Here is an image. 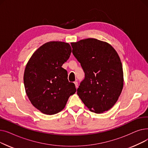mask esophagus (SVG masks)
Wrapping results in <instances>:
<instances>
[{
    "instance_id": "obj_1",
    "label": "esophagus",
    "mask_w": 148,
    "mask_h": 148,
    "mask_svg": "<svg viewBox=\"0 0 148 148\" xmlns=\"http://www.w3.org/2000/svg\"><path fill=\"white\" fill-rule=\"evenodd\" d=\"M74 84H75V86L76 88H78V82H77V81H75V82H74Z\"/></svg>"
}]
</instances>
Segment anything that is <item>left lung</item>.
Instances as JSON below:
<instances>
[{
    "instance_id": "obj_1",
    "label": "left lung",
    "mask_w": 148,
    "mask_h": 148,
    "mask_svg": "<svg viewBox=\"0 0 148 148\" xmlns=\"http://www.w3.org/2000/svg\"><path fill=\"white\" fill-rule=\"evenodd\" d=\"M73 54L85 74L77 95L90 111H108L123 89V73L118 53L106 42L88 38L71 42Z\"/></svg>"
}]
</instances>
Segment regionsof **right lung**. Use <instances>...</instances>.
<instances>
[{"mask_svg": "<svg viewBox=\"0 0 148 148\" xmlns=\"http://www.w3.org/2000/svg\"><path fill=\"white\" fill-rule=\"evenodd\" d=\"M71 53L68 43L48 42L34 52L26 66V93L32 104L44 114L62 111L76 92L75 84L68 82L67 71L62 67Z\"/></svg>", "mask_w": 148, "mask_h": 148, "instance_id": "add662e5", "label": "right lung"}]
</instances>
